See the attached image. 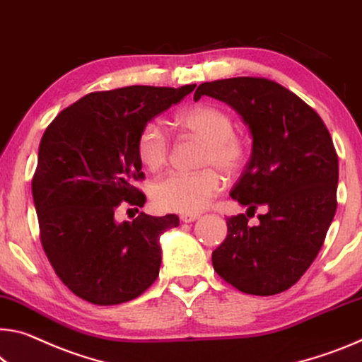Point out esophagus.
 Returning <instances> with one entry per match:
<instances>
[{
  "label": "esophagus",
  "mask_w": 362,
  "mask_h": 362,
  "mask_svg": "<svg viewBox=\"0 0 362 362\" xmlns=\"http://www.w3.org/2000/svg\"><path fill=\"white\" fill-rule=\"evenodd\" d=\"M198 217H199V214H182V216H180V221H182V222H185V223H188V222L197 221Z\"/></svg>",
  "instance_id": "obj_1"
}]
</instances>
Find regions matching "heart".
Masks as SVG:
<instances>
[{
	"label": "heart",
	"instance_id": "obj_1",
	"mask_svg": "<svg viewBox=\"0 0 362 362\" xmlns=\"http://www.w3.org/2000/svg\"><path fill=\"white\" fill-rule=\"evenodd\" d=\"M180 127L202 136L206 150L199 172H170L151 187V198L158 208L183 214L203 211L223 188V174L235 175L248 159L250 146L233 132V120L223 109L212 105H194L177 117ZM170 139L158 120L143 125L136 136V154L145 168L159 170L169 160Z\"/></svg>",
	"mask_w": 362,
	"mask_h": 362
}]
</instances>
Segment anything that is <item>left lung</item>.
I'll return each mask as SVG.
<instances>
[{
    "label": "left lung",
    "mask_w": 362,
    "mask_h": 362,
    "mask_svg": "<svg viewBox=\"0 0 362 362\" xmlns=\"http://www.w3.org/2000/svg\"><path fill=\"white\" fill-rule=\"evenodd\" d=\"M230 105L248 124L253 151L230 197L254 215L227 217V238L212 251L214 271L248 295L293 286L322 248L337 211L338 156L324 120L293 91L264 77L204 82L194 91Z\"/></svg>",
    "instance_id": "8db88e82"
}]
</instances>
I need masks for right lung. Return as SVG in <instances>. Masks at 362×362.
<instances>
[{"mask_svg":"<svg viewBox=\"0 0 362 362\" xmlns=\"http://www.w3.org/2000/svg\"><path fill=\"white\" fill-rule=\"evenodd\" d=\"M194 87L93 91L45 130L32 179L40 240L57 277L82 300L120 305L158 279L159 237L179 226V217L140 212L119 223L116 214L129 206L139 212L146 202L135 185L145 179L136 154L141 127Z\"/></svg>","mask_w":362,"mask_h":362,"instance_id":"1","label":"right lung"}]
</instances>
